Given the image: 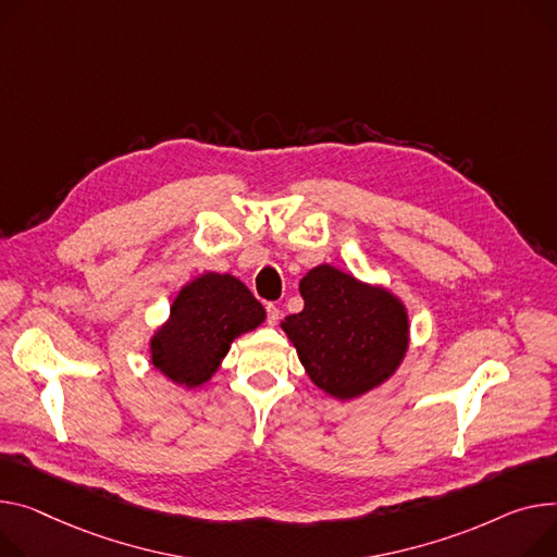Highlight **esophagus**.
Wrapping results in <instances>:
<instances>
[{
    "instance_id": "34e87169",
    "label": "esophagus",
    "mask_w": 557,
    "mask_h": 557,
    "mask_svg": "<svg viewBox=\"0 0 557 557\" xmlns=\"http://www.w3.org/2000/svg\"><path fill=\"white\" fill-rule=\"evenodd\" d=\"M267 315H269V324L275 326V324L280 322V315H282V313H280V309H277L275 305H269V307H267Z\"/></svg>"
}]
</instances>
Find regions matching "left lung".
Listing matches in <instances>:
<instances>
[{
    "instance_id": "left-lung-1",
    "label": "left lung",
    "mask_w": 557,
    "mask_h": 557,
    "mask_svg": "<svg viewBox=\"0 0 557 557\" xmlns=\"http://www.w3.org/2000/svg\"><path fill=\"white\" fill-rule=\"evenodd\" d=\"M300 295L305 309L280 326L318 389L354 400L398 372L410 349V313L396 293L318 264L300 280Z\"/></svg>"
}]
</instances>
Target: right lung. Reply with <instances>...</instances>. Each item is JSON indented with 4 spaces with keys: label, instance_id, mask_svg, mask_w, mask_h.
Segmentation results:
<instances>
[{
    "label": "right lung",
    "instance_id": "add662e5",
    "mask_svg": "<svg viewBox=\"0 0 557 557\" xmlns=\"http://www.w3.org/2000/svg\"><path fill=\"white\" fill-rule=\"evenodd\" d=\"M267 320L248 286L231 273L206 271L183 284L170 315L150 336V362L185 389L206 385L235 338Z\"/></svg>",
    "mask_w": 557,
    "mask_h": 557
}]
</instances>
